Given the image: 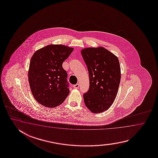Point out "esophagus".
<instances>
[{"label":"esophagus","mask_w":158,"mask_h":158,"mask_svg":"<svg viewBox=\"0 0 158 158\" xmlns=\"http://www.w3.org/2000/svg\"><path fill=\"white\" fill-rule=\"evenodd\" d=\"M73 87H74V89H78V87H79V84H76V85H73Z\"/></svg>","instance_id":"34e87169"}]
</instances>
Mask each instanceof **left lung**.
Segmentation results:
<instances>
[{"mask_svg":"<svg viewBox=\"0 0 158 158\" xmlns=\"http://www.w3.org/2000/svg\"><path fill=\"white\" fill-rule=\"evenodd\" d=\"M81 54L89 74V90L84 94L85 104L95 114L107 111L114 103L121 80L118 57L102 46L86 47Z\"/></svg>","mask_w":158,"mask_h":158,"instance_id":"obj_1","label":"left lung"}]
</instances>
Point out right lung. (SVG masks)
Returning <instances> with one entry per match:
<instances>
[{"mask_svg":"<svg viewBox=\"0 0 158 158\" xmlns=\"http://www.w3.org/2000/svg\"><path fill=\"white\" fill-rule=\"evenodd\" d=\"M73 50L63 44H49L34 53L28 80L33 96L40 104L56 107L67 97L69 93L67 73L62 64Z\"/></svg>","mask_w":158,"mask_h":158,"instance_id":"add662e5","label":"right lung"}]
</instances>
